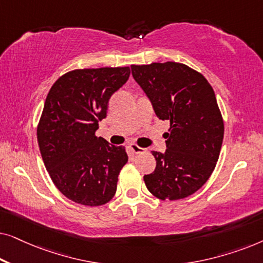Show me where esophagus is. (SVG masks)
Segmentation results:
<instances>
[{"label":"esophagus","instance_id":"esophagus-1","mask_svg":"<svg viewBox=\"0 0 263 263\" xmlns=\"http://www.w3.org/2000/svg\"><path fill=\"white\" fill-rule=\"evenodd\" d=\"M129 147H130V149H132L133 152H134L135 154L142 153L143 151H145V148H142V147L138 146V145H136V143H130V145H129Z\"/></svg>","mask_w":263,"mask_h":263}]
</instances>
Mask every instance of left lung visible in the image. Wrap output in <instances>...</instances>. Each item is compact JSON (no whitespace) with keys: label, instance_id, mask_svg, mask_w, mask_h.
I'll return each mask as SVG.
<instances>
[{"label":"left lung","instance_id":"obj_1","mask_svg":"<svg viewBox=\"0 0 263 263\" xmlns=\"http://www.w3.org/2000/svg\"><path fill=\"white\" fill-rule=\"evenodd\" d=\"M132 74L160 120L170 121L165 153L152 152L156 170L143 176L160 200H181L211 177L220 154L224 121L214 91L199 71L183 63L132 66Z\"/></svg>","mask_w":263,"mask_h":263}]
</instances>
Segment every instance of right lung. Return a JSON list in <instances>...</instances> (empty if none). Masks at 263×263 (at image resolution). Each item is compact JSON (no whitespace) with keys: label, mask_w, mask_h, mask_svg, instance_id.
I'll return each mask as SVG.
<instances>
[{"label":"right lung","mask_w":263,"mask_h":263,"mask_svg":"<svg viewBox=\"0 0 263 263\" xmlns=\"http://www.w3.org/2000/svg\"><path fill=\"white\" fill-rule=\"evenodd\" d=\"M129 75V67L75 69L48 93L37 127L39 149L53 184L74 202L102 206L116 194L125 147L109 145L96 130Z\"/></svg>","instance_id":"add662e5"}]
</instances>
